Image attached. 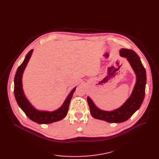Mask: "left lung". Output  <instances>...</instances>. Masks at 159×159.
<instances>
[{"label": "left lung", "mask_w": 159, "mask_h": 159, "mask_svg": "<svg viewBox=\"0 0 159 159\" xmlns=\"http://www.w3.org/2000/svg\"><path fill=\"white\" fill-rule=\"evenodd\" d=\"M120 55L127 58L136 74L137 82L129 98L120 107L111 111L98 109L89 97L87 98L90 113L93 117L110 123H120L129 119L139 109L145 95L146 73L139 57L134 51L128 49H121Z\"/></svg>", "instance_id": "8db88e82"}]
</instances>
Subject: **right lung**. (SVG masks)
Wrapping results in <instances>:
<instances>
[{
    "instance_id": "add662e5",
    "label": "right lung",
    "mask_w": 159,
    "mask_h": 159,
    "mask_svg": "<svg viewBox=\"0 0 159 159\" xmlns=\"http://www.w3.org/2000/svg\"><path fill=\"white\" fill-rule=\"evenodd\" d=\"M33 51V49H31L28 52L23 62L20 66H19L15 74L14 79V95L16 102L29 119L38 124H50L61 120L64 119L68 113L71 99L76 87L72 89L59 109L54 111L49 112L39 111L35 107H33V106L28 101L26 97H25L22 84V74L31 56Z\"/></svg>"
}]
</instances>
